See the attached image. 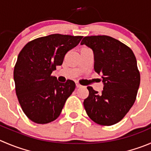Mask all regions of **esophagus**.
<instances>
[{
    "label": "esophagus",
    "mask_w": 151,
    "mask_h": 151,
    "mask_svg": "<svg viewBox=\"0 0 151 151\" xmlns=\"http://www.w3.org/2000/svg\"><path fill=\"white\" fill-rule=\"evenodd\" d=\"M76 86L77 88H78V87H81V84H78V83H76Z\"/></svg>",
    "instance_id": "34e87169"
}]
</instances>
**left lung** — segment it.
<instances>
[{"instance_id": "left-lung-1", "label": "left lung", "mask_w": 151, "mask_h": 151, "mask_svg": "<svg viewBox=\"0 0 151 151\" xmlns=\"http://www.w3.org/2000/svg\"><path fill=\"white\" fill-rule=\"evenodd\" d=\"M94 54V70L101 74V93L87 87L84 101L87 114L94 122L110 126L121 121L134 104L140 84V73L131 49L107 35L86 36L81 42ZM101 81V80H100Z\"/></svg>"}]
</instances>
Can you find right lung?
<instances>
[{
  "label": "right lung",
  "mask_w": 151,
  "mask_h": 151,
  "mask_svg": "<svg viewBox=\"0 0 151 151\" xmlns=\"http://www.w3.org/2000/svg\"><path fill=\"white\" fill-rule=\"evenodd\" d=\"M82 38L61 34L41 37L27 43L18 54L15 92L23 111L33 122L47 124L61 114L76 84L72 80L61 83L51 74Z\"/></svg>",
  "instance_id": "add662e5"
}]
</instances>
